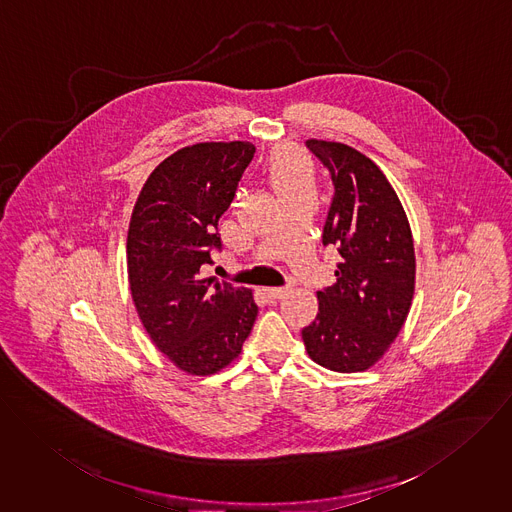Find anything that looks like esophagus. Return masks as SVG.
<instances>
[{
  "mask_svg": "<svg viewBox=\"0 0 512 512\" xmlns=\"http://www.w3.org/2000/svg\"><path fill=\"white\" fill-rule=\"evenodd\" d=\"M290 290H292L290 286H275V288H265L263 292L269 300H281L286 294H290Z\"/></svg>",
  "mask_w": 512,
  "mask_h": 512,
  "instance_id": "obj_1",
  "label": "esophagus"
}]
</instances>
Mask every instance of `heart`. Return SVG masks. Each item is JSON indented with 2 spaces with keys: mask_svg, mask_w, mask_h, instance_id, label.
<instances>
[{
  "mask_svg": "<svg viewBox=\"0 0 512 512\" xmlns=\"http://www.w3.org/2000/svg\"><path fill=\"white\" fill-rule=\"evenodd\" d=\"M267 176L281 198L314 188V171L310 161L292 149H281L271 157Z\"/></svg>",
  "mask_w": 512,
  "mask_h": 512,
  "instance_id": "1",
  "label": "heart"
}]
</instances>
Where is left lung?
Listing matches in <instances>:
<instances>
[{"label": "left lung", "mask_w": 512, "mask_h": 512, "mask_svg": "<svg viewBox=\"0 0 512 512\" xmlns=\"http://www.w3.org/2000/svg\"><path fill=\"white\" fill-rule=\"evenodd\" d=\"M306 147L328 169L334 198L324 247L336 245V283L318 290V316L302 330L308 355L338 373L375 365L408 316L414 294L412 233L387 176L363 153L334 141Z\"/></svg>", "instance_id": "1"}]
</instances>
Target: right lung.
Wrapping results in <instances>:
<instances>
[{
	"label": "right lung",
	"instance_id": "obj_1",
	"mask_svg": "<svg viewBox=\"0 0 512 512\" xmlns=\"http://www.w3.org/2000/svg\"><path fill=\"white\" fill-rule=\"evenodd\" d=\"M255 155L249 141L196 143L147 178L127 233V275L137 314L155 345L192 375H212L241 353L257 318L253 292L202 279L218 222Z\"/></svg>",
	"mask_w": 512,
	"mask_h": 512
}]
</instances>
